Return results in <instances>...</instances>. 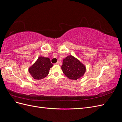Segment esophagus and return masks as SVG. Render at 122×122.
Returning a JSON list of instances; mask_svg holds the SVG:
<instances>
[{
  "label": "esophagus",
  "mask_w": 122,
  "mask_h": 122,
  "mask_svg": "<svg viewBox=\"0 0 122 122\" xmlns=\"http://www.w3.org/2000/svg\"><path fill=\"white\" fill-rule=\"evenodd\" d=\"M59 63H60V62L59 61H58L57 62H56V63L55 64L56 65H59Z\"/></svg>",
  "instance_id": "esophagus-1"
}]
</instances>
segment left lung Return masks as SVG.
<instances>
[{
	"label": "left lung",
	"instance_id": "obj_1",
	"mask_svg": "<svg viewBox=\"0 0 122 122\" xmlns=\"http://www.w3.org/2000/svg\"><path fill=\"white\" fill-rule=\"evenodd\" d=\"M61 69L67 78L77 80L84 76L86 68L78 59L70 55L63 59Z\"/></svg>",
	"mask_w": 122,
	"mask_h": 122
}]
</instances>
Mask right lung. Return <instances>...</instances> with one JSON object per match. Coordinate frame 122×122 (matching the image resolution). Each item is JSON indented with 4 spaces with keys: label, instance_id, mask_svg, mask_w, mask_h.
Instances as JSON below:
<instances>
[{
    "label": "right lung",
    "instance_id": "right-lung-1",
    "mask_svg": "<svg viewBox=\"0 0 122 122\" xmlns=\"http://www.w3.org/2000/svg\"><path fill=\"white\" fill-rule=\"evenodd\" d=\"M53 64L49 58L40 56L32 66L29 67V72L32 77L35 80H41L49 74V70Z\"/></svg>",
    "mask_w": 122,
    "mask_h": 122
}]
</instances>
